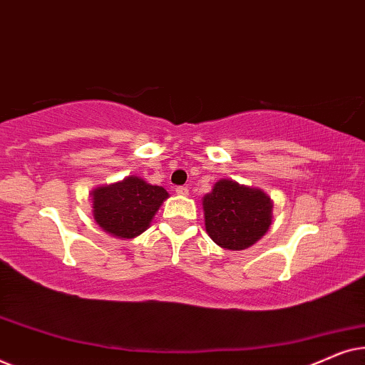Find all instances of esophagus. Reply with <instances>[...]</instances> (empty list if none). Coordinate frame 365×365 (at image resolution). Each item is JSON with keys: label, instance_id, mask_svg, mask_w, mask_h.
<instances>
[{"label": "esophagus", "instance_id": "34e87169", "mask_svg": "<svg viewBox=\"0 0 365 365\" xmlns=\"http://www.w3.org/2000/svg\"><path fill=\"white\" fill-rule=\"evenodd\" d=\"M176 194H179V196H187L189 189L186 186H179L176 187Z\"/></svg>", "mask_w": 365, "mask_h": 365}]
</instances>
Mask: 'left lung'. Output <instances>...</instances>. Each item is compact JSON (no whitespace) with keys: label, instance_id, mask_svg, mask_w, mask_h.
Here are the masks:
<instances>
[{"label":"left lung","instance_id":"left-lung-1","mask_svg":"<svg viewBox=\"0 0 365 365\" xmlns=\"http://www.w3.org/2000/svg\"><path fill=\"white\" fill-rule=\"evenodd\" d=\"M274 202L259 187L219 179L202 197L204 226L222 249L242 251L256 244L272 224Z\"/></svg>","mask_w":365,"mask_h":365}]
</instances>
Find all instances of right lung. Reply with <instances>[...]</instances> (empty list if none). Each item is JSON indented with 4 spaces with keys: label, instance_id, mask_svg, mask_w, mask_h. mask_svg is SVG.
Returning <instances> with one entry per match:
<instances>
[{
    "label": "right lung",
    "instance_id": "add662e5",
    "mask_svg": "<svg viewBox=\"0 0 365 365\" xmlns=\"http://www.w3.org/2000/svg\"><path fill=\"white\" fill-rule=\"evenodd\" d=\"M93 217L104 232L118 239H134L151 226L153 217L169 197L161 186L139 176L94 187L91 192Z\"/></svg>",
    "mask_w": 365,
    "mask_h": 365
}]
</instances>
